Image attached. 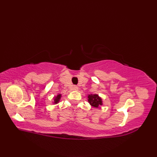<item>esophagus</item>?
<instances>
[{
  "instance_id": "esophagus-1",
  "label": "esophagus",
  "mask_w": 157,
  "mask_h": 157,
  "mask_svg": "<svg viewBox=\"0 0 157 157\" xmlns=\"http://www.w3.org/2000/svg\"><path fill=\"white\" fill-rule=\"evenodd\" d=\"M72 89L73 90H78V86H73V87Z\"/></svg>"
}]
</instances>
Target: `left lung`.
<instances>
[{
  "label": "left lung",
  "instance_id": "1",
  "mask_svg": "<svg viewBox=\"0 0 157 157\" xmlns=\"http://www.w3.org/2000/svg\"><path fill=\"white\" fill-rule=\"evenodd\" d=\"M88 102L92 106L98 108L100 105H102V99L97 94L88 95Z\"/></svg>",
  "mask_w": 157,
  "mask_h": 157
}]
</instances>
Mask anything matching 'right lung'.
I'll return each mask as SVG.
<instances>
[{
    "label": "right lung",
    "instance_id": "right-lung-1",
    "mask_svg": "<svg viewBox=\"0 0 157 157\" xmlns=\"http://www.w3.org/2000/svg\"><path fill=\"white\" fill-rule=\"evenodd\" d=\"M60 98H61V94H59L55 99V103H57L59 101Z\"/></svg>",
    "mask_w": 157,
    "mask_h": 157
}]
</instances>
